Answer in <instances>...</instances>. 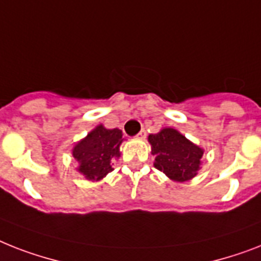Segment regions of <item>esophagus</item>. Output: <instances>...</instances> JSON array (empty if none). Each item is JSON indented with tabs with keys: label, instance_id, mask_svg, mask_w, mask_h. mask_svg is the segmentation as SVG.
Wrapping results in <instances>:
<instances>
[{
	"label": "esophagus",
	"instance_id": "1",
	"mask_svg": "<svg viewBox=\"0 0 261 261\" xmlns=\"http://www.w3.org/2000/svg\"><path fill=\"white\" fill-rule=\"evenodd\" d=\"M137 137L141 138V139H145V138H146V130H145V128H142V130L138 133Z\"/></svg>",
	"mask_w": 261,
	"mask_h": 261
}]
</instances>
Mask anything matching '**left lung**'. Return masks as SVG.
Instances as JSON below:
<instances>
[{
    "mask_svg": "<svg viewBox=\"0 0 261 261\" xmlns=\"http://www.w3.org/2000/svg\"><path fill=\"white\" fill-rule=\"evenodd\" d=\"M154 166L169 178L184 182L193 178L200 170L204 150L188 141L174 128H164L158 134H150Z\"/></svg>",
    "mask_w": 261,
    "mask_h": 261,
    "instance_id": "1",
    "label": "left lung"
}]
</instances>
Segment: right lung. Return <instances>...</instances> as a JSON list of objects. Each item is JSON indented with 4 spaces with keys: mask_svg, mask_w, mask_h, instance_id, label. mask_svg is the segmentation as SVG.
<instances>
[{
    "mask_svg": "<svg viewBox=\"0 0 261 261\" xmlns=\"http://www.w3.org/2000/svg\"><path fill=\"white\" fill-rule=\"evenodd\" d=\"M122 131L119 128H105L97 126L73 147L72 154L80 164L79 171L87 179L99 181L112 171L111 160L119 156L122 143Z\"/></svg>",
    "mask_w": 261,
    "mask_h": 261,
    "instance_id": "obj_1",
    "label": "right lung"
}]
</instances>
